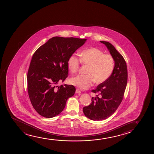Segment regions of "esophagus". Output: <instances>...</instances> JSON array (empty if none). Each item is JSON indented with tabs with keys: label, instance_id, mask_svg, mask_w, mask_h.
Listing matches in <instances>:
<instances>
[{
	"label": "esophagus",
	"instance_id": "1",
	"mask_svg": "<svg viewBox=\"0 0 154 154\" xmlns=\"http://www.w3.org/2000/svg\"><path fill=\"white\" fill-rule=\"evenodd\" d=\"M76 94H79L81 93V91H80L79 89H76Z\"/></svg>",
	"mask_w": 154,
	"mask_h": 154
}]
</instances>
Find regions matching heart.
I'll use <instances>...</instances> for the list:
<instances>
[{
	"instance_id": "1",
	"label": "heart",
	"mask_w": 154,
	"mask_h": 154,
	"mask_svg": "<svg viewBox=\"0 0 154 154\" xmlns=\"http://www.w3.org/2000/svg\"><path fill=\"white\" fill-rule=\"evenodd\" d=\"M80 58L72 54L68 58L67 67L72 74L78 72L80 63L88 65L87 75H78L71 78L70 83L79 88L85 89L95 82L99 84L106 82L112 75L115 67L114 57L104 54L99 49L92 47L80 53Z\"/></svg>"
}]
</instances>
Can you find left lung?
Listing matches in <instances>:
<instances>
[{"instance_id": "1", "label": "left lung", "mask_w": 154, "mask_h": 154, "mask_svg": "<svg viewBox=\"0 0 154 154\" xmlns=\"http://www.w3.org/2000/svg\"><path fill=\"white\" fill-rule=\"evenodd\" d=\"M100 42L105 45L114 57L115 67L109 78L91 91L98 95L92 97L91 104L83 108L85 115L95 121L106 119L115 112L122 101L128 78L126 63L122 55L109 42Z\"/></svg>"}]
</instances>
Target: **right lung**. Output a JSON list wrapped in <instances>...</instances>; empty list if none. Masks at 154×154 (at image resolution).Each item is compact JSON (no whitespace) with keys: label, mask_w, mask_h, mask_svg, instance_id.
Instances as JSON below:
<instances>
[{"label":"right lung","mask_w":154,"mask_h":154,"mask_svg":"<svg viewBox=\"0 0 154 154\" xmlns=\"http://www.w3.org/2000/svg\"><path fill=\"white\" fill-rule=\"evenodd\" d=\"M86 40L54 37L34 53L28 71L27 89L32 105L41 116L49 118L59 115L74 96L73 85L57 84L67 77L68 57Z\"/></svg>","instance_id":"1"}]
</instances>
